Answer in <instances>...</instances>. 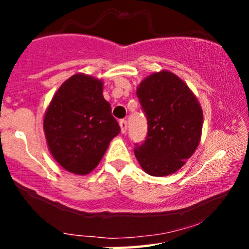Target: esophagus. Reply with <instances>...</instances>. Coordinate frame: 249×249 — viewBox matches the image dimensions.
Masks as SVG:
<instances>
[{"label": "esophagus", "instance_id": "1", "mask_svg": "<svg viewBox=\"0 0 249 249\" xmlns=\"http://www.w3.org/2000/svg\"><path fill=\"white\" fill-rule=\"evenodd\" d=\"M119 126H121L122 133H126L127 123H126V121H125V119H121V121H119Z\"/></svg>", "mask_w": 249, "mask_h": 249}]
</instances>
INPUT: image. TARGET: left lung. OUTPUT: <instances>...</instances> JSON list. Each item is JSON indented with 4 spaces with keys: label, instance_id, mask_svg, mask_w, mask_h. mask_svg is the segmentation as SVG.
Wrapping results in <instances>:
<instances>
[{
    "label": "left lung",
    "instance_id": "1",
    "mask_svg": "<svg viewBox=\"0 0 249 249\" xmlns=\"http://www.w3.org/2000/svg\"><path fill=\"white\" fill-rule=\"evenodd\" d=\"M147 118V137L134 148L142 170L166 177L181 168L198 147L204 115L187 84L167 70L147 76L137 88Z\"/></svg>",
    "mask_w": 249,
    "mask_h": 249
}]
</instances>
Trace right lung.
<instances>
[{
    "label": "right lung",
    "instance_id": "right-lung-1",
    "mask_svg": "<svg viewBox=\"0 0 249 249\" xmlns=\"http://www.w3.org/2000/svg\"><path fill=\"white\" fill-rule=\"evenodd\" d=\"M102 79L76 73L53 95L43 119L51 156L71 173L95 170L108 144L121 132L103 97Z\"/></svg>",
    "mask_w": 249,
    "mask_h": 249
}]
</instances>
